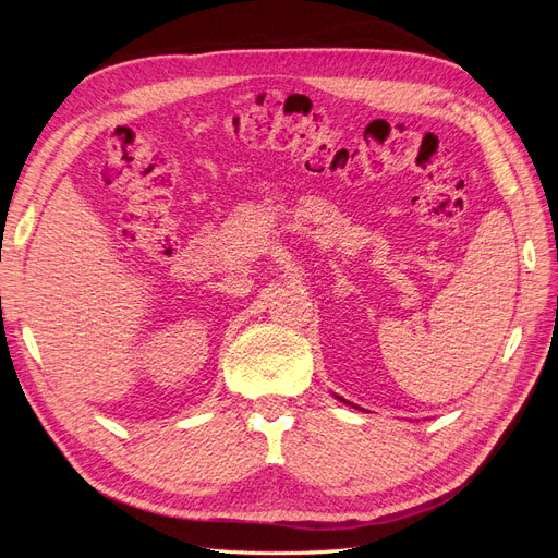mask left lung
Listing matches in <instances>:
<instances>
[{"instance_id": "8db88e82", "label": "left lung", "mask_w": 558, "mask_h": 558, "mask_svg": "<svg viewBox=\"0 0 558 558\" xmlns=\"http://www.w3.org/2000/svg\"><path fill=\"white\" fill-rule=\"evenodd\" d=\"M337 398H340V396H337ZM340 400H342V402H347V400H344V398H340Z\"/></svg>"}]
</instances>
